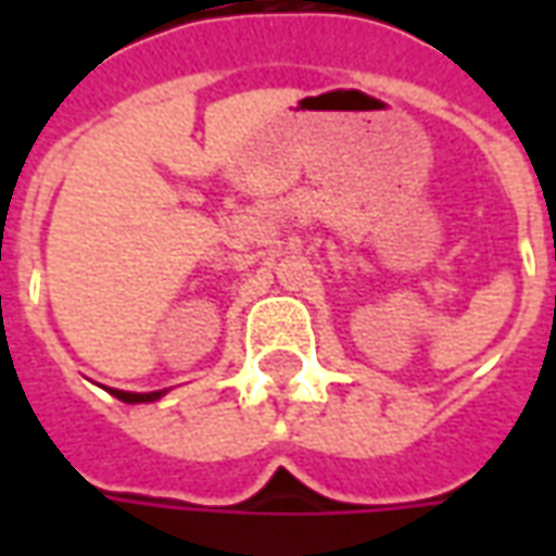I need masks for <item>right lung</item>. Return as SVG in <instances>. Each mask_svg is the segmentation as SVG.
I'll return each instance as SVG.
<instances>
[{
    "label": "right lung",
    "instance_id": "right-lung-1",
    "mask_svg": "<svg viewBox=\"0 0 556 556\" xmlns=\"http://www.w3.org/2000/svg\"><path fill=\"white\" fill-rule=\"evenodd\" d=\"M115 399H122V402H127V405H139V402H154V399H160L163 393H125V390H110Z\"/></svg>",
    "mask_w": 556,
    "mask_h": 556
}]
</instances>
